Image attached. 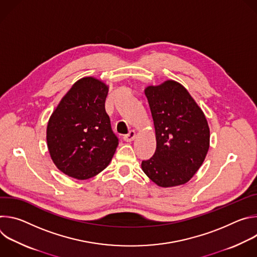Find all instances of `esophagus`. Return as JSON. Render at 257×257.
Returning a JSON list of instances; mask_svg holds the SVG:
<instances>
[{"label": "esophagus", "mask_w": 257, "mask_h": 257, "mask_svg": "<svg viewBox=\"0 0 257 257\" xmlns=\"http://www.w3.org/2000/svg\"><path fill=\"white\" fill-rule=\"evenodd\" d=\"M135 136H136L135 131H134V130H131V131H129V133H128L127 135L124 136V140H125L126 142H131V141H133V140L135 139Z\"/></svg>", "instance_id": "34e87169"}]
</instances>
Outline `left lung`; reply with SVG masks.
<instances>
[{
  "mask_svg": "<svg viewBox=\"0 0 257 257\" xmlns=\"http://www.w3.org/2000/svg\"><path fill=\"white\" fill-rule=\"evenodd\" d=\"M156 129L157 150L141 168L160 187L187 183L201 167L209 149V127L188 90L174 80L144 90Z\"/></svg>",
  "mask_w": 257,
  "mask_h": 257,
  "instance_id": "left-lung-1",
  "label": "left lung"
}]
</instances>
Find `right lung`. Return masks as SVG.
<instances>
[{"mask_svg":"<svg viewBox=\"0 0 257 257\" xmlns=\"http://www.w3.org/2000/svg\"><path fill=\"white\" fill-rule=\"evenodd\" d=\"M108 86L94 77L76 81L50 117L47 143L52 161L77 180L104 170L116 152L118 138L104 109Z\"/></svg>","mask_w":257,"mask_h":257,"instance_id":"right-lung-1","label":"right lung"}]
</instances>
